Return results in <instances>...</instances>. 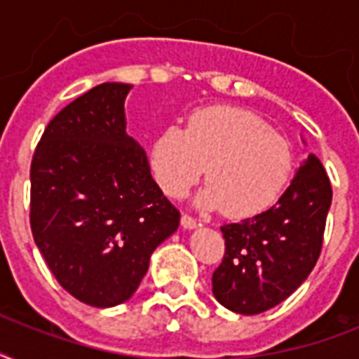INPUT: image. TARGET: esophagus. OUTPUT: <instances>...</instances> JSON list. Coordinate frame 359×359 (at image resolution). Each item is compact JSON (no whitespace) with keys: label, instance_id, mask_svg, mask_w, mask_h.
Here are the masks:
<instances>
[{"label":"esophagus","instance_id":"esophagus-1","mask_svg":"<svg viewBox=\"0 0 359 359\" xmlns=\"http://www.w3.org/2000/svg\"><path fill=\"white\" fill-rule=\"evenodd\" d=\"M180 224H182V227H184V229H196L197 227V219H194L190 216V214H182V216H180Z\"/></svg>","mask_w":359,"mask_h":359}]
</instances>
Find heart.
<instances>
[{"label":"heart","mask_w":359,"mask_h":359,"mask_svg":"<svg viewBox=\"0 0 359 359\" xmlns=\"http://www.w3.org/2000/svg\"><path fill=\"white\" fill-rule=\"evenodd\" d=\"M158 184L182 197L207 169L208 184L197 196L207 210L251 218L276 203L292 173L289 141L261 117L229 106L197 109L186 130L171 124L151 152Z\"/></svg>","instance_id":"b5f03b06"}]
</instances>
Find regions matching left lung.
Returning a JSON list of instances; mask_svg holds the SVG:
<instances>
[{
	"label": "left lung",
	"instance_id": "left-lung-1",
	"mask_svg": "<svg viewBox=\"0 0 359 359\" xmlns=\"http://www.w3.org/2000/svg\"><path fill=\"white\" fill-rule=\"evenodd\" d=\"M330 205L328 175L309 154L273 207L222 227L225 255L212 273L214 298L240 315L287 300L317 264Z\"/></svg>",
	"mask_w": 359,
	"mask_h": 359
}]
</instances>
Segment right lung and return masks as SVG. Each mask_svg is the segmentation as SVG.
<instances>
[{
  "label": "right lung",
  "mask_w": 359,
  "mask_h": 359,
  "mask_svg": "<svg viewBox=\"0 0 359 359\" xmlns=\"http://www.w3.org/2000/svg\"><path fill=\"white\" fill-rule=\"evenodd\" d=\"M132 86L108 81L63 108L31 162V231L59 285L93 307L132 298L179 210L126 134Z\"/></svg>",
  "instance_id": "1"
}]
</instances>
